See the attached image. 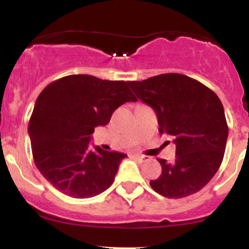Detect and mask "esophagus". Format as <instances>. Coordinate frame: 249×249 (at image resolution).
I'll return each mask as SVG.
<instances>
[{"mask_svg": "<svg viewBox=\"0 0 249 249\" xmlns=\"http://www.w3.org/2000/svg\"><path fill=\"white\" fill-rule=\"evenodd\" d=\"M133 157H136L137 159H138L139 161H146L150 159V157L147 156H144V154H133Z\"/></svg>", "mask_w": 249, "mask_h": 249, "instance_id": "esophagus-1", "label": "esophagus"}]
</instances>
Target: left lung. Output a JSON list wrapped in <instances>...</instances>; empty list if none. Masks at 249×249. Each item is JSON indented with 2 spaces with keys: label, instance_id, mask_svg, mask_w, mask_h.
Instances as JSON below:
<instances>
[{
  "label": "left lung",
  "instance_id": "obj_1",
  "mask_svg": "<svg viewBox=\"0 0 249 249\" xmlns=\"http://www.w3.org/2000/svg\"><path fill=\"white\" fill-rule=\"evenodd\" d=\"M128 85L154 110L159 132L172 136L176 144L173 162L158 159L162 171L151 180V187L173 199L199 192L219 170L227 142L228 126L219 97L180 73H162Z\"/></svg>",
  "mask_w": 249,
  "mask_h": 249
}]
</instances>
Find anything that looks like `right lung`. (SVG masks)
Listing matches in <instances>:
<instances>
[{"label":"right lung","instance_id":"obj_1","mask_svg":"<svg viewBox=\"0 0 249 249\" xmlns=\"http://www.w3.org/2000/svg\"><path fill=\"white\" fill-rule=\"evenodd\" d=\"M124 81L70 75L50 83L39 93L28 132L36 167L59 192L77 199L104 192L115 181L125 153L89 147L97 126L113 111L137 98Z\"/></svg>","mask_w":249,"mask_h":249}]
</instances>
